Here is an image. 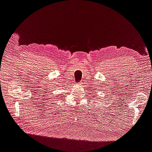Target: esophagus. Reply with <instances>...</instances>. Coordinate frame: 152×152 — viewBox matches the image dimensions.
I'll list each match as a JSON object with an SVG mask.
<instances>
[{"instance_id": "esophagus-1", "label": "esophagus", "mask_w": 152, "mask_h": 152, "mask_svg": "<svg viewBox=\"0 0 152 152\" xmlns=\"http://www.w3.org/2000/svg\"><path fill=\"white\" fill-rule=\"evenodd\" d=\"M78 85H82V82H79V84Z\"/></svg>"}]
</instances>
